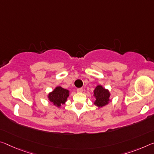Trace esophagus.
<instances>
[{
	"mask_svg": "<svg viewBox=\"0 0 154 154\" xmlns=\"http://www.w3.org/2000/svg\"><path fill=\"white\" fill-rule=\"evenodd\" d=\"M77 92H79V93H81V92H83V89L81 88H77Z\"/></svg>",
	"mask_w": 154,
	"mask_h": 154,
	"instance_id": "1",
	"label": "esophagus"
}]
</instances>
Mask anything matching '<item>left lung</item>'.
I'll use <instances>...</instances> for the list:
<instances>
[{
  "label": "left lung",
  "instance_id": "obj_1",
  "mask_svg": "<svg viewBox=\"0 0 154 154\" xmlns=\"http://www.w3.org/2000/svg\"><path fill=\"white\" fill-rule=\"evenodd\" d=\"M94 94L96 98L94 104L98 107H102L108 103L109 101V92L108 90L103 88L101 86H97L94 90Z\"/></svg>",
  "mask_w": 154,
  "mask_h": 154
}]
</instances>
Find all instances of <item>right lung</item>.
<instances>
[{
    "mask_svg": "<svg viewBox=\"0 0 154 154\" xmlns=\"http://www.w3.org/2000/svg\"><path fill=\"white\" fill-rule=\"evenodd\" d=\"M69 96V91L62 88V87H57L52 92L48 94V99L53 102L55 106L60 107L61 104H64Z\"/></svg>",
    "mask_w": 154,
    "mask_h": 154,
    "instance_id": "add662e5",
    "label": "right lung"
}]
</instances>
